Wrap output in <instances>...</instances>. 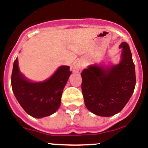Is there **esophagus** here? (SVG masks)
<instances>
[{"instance_id": "1", "label": "esophagus", "mask_w": 148, "mask_h": 148, "mask_svg": "<svg viewBox=\"0 0 148 148\" xmlns=\"http://www.w3.org/2000/svg\"><path fill=\"white\" fill-rule=\"evenodd\" d=\"M84 68V65L82 63H78L75 66H74V67H73V70H74V72H75V73H81L82 72V70H83Z\"/></svg>"}]
</instances>
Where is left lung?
<instances>
[{
	"mask_svg": "<svg viewBox=\"0 0 148 148\" xmlns=\"http://www.w3.org/2000/svg\"><path fill=\"white\" fill-rule=\"evenodd\" d=\"M121 60L109 67L89 66L81 73L82 90L87 109L100 116H112L125 108L136 85L135 65L129 45L122 42Z\"/></svg>",
	"mask_w": 148,
	"mask_h": 148,
	"instance_id": "8db88e82",
	"label": "left lung"
}]
</instances>
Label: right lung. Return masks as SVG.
<instances>
[{
    "label": "right lung",
    "instance_id": "1",
    "mask_svg": "<svg viewBox=\"0 0 148 148\" xmlns=\"http://www.w3.org/2000/svg\"><path fill=\"white\" fill-rule=\"evenodd\" d=\"M70 74V66H61L47 80L31 82L21 73L17 58L12 73V88L26 113L35 118H43L59 108L63 90Z\"/></svg>",
    "mask_w": 148,
    "mask_h": 148
}]
</instances>
